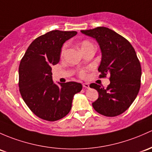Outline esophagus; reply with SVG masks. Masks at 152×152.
I'll use <instances>...</instances> for the list:
<instances>
[{"label": "esophagus", "instance_id": "obj_1", "mask_svg": "<svg viewBox=\"0 0 152 152\" xmlns=\"http://www.w3.org/2000/svg\"><path fill=\"white\" fill-rule=\"evenodd\" d=\"M82 85H83V87H84V88H89V84H88V83H83L82 84Z\"/></svg>", "mask_w": 152, "mask_h": 152}]
</instances>
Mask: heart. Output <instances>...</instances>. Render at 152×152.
Returning <instances> with one entry per match:
<instances>
[{"label": "heart", "instance_id": "1", "mask_svg": "<svg viewBox=\"0 0 152 152\" xmlns=\"http://www.w3.org/2000/svg\"><path fill=\"white\" fill-rule=\"evenodd\" d=\"M88 44H90V43H89L88 41H83L82 44H81V47H84V46H86V45H88ZM67 44H64L63 48H62V50H61V55H63L64 54H65V51H66V49H67ZM80 76L81 77H84V76H86V73L84 71H81L80 73Z\"/></svg>", "mask_w": 152, "mask_h": 152}]
</instances>
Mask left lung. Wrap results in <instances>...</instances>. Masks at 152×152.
<instances>
[{
  "mask_svg": "<svg viewBox=\"0 0 152 152\" xmlns=\"http://www.w3.org/2000/svg\"><path fill=\"white\" fill-rule=\"evenodd\" d=\"M81 32L95 38L100 47V77L110 76L107 88L95 83L89 86L99 94L92 103L94 109L105 116L122 114L133 103L140 87L141 67L135 49L127 39L105 27Z\"/></svg>",
  "mask_w": 152,
  "mask_h": 152,
  "instance_id": "1",
  "label": "left lung"
}]
</instances>
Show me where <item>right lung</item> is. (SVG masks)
Returning <instances> with one entry per match:
<instances>
[{
	"mask_svg": "<svg viewBox=\"0 0 152 152\" xmlns=\"http://www.w3.org/2000/svg\"><path fill=\"white\" fill-rule=\"evenodd\" d=\"M76 31L52 30L30 44L19 67V87L22 99L34 114L50 122L71 111L73 96L82 89L80 83L52 80V66L60 61L63 44Z\"/></svg>",
	"mask_w": 152,
	"mask_h": 152,
	"instance_id": "right-lung-1",
	"label": "right lung"
}]
</instances>
